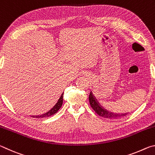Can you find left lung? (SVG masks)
<instances>
[{"label":"left lung","instance_id":"obj_1","mask_svg":"<svg viewBox=\"0 0 155 155\" xmlns=\"http://www.w3.org/2000/svg\"><path fill=\"white\" fill-rule=\"evenodd\" d=\"M89 101H90V103L91 108L94 110V111H95L98 115H100V116L104 117V118L115 119L117 118L118 117L125 116V115H127V114H114V113L107 111L106 109H103L101 106H100L98 101H97L96 99L94 98V96H93V94L91 92H90V96H89Z\"/></svg>","mask_w":155,"mask_h":155}]
</instances>
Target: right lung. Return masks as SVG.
<instances>
[{"label":"right lung","mask_w":155,"mask_h":155,"mask_svg":"<svg viewBox=\"0 0 155 155\" xmlns=\"http://www.w3.org/2000/svg\"><path fill=\"white\" fill-rule=\"evenodd\" d=\"M63 96H64V94H61V97H60V98L59 99L58 102H57L55 105L52 107V108L51 110H50L49 111L46 113V114L40 115H33L32 117H36V118H40V117H46L51 116V115H54V114H56V113L59 111V109L61 108V107L62 106Z\"/></svg>","instance_id":"obj_1"}]
</instances>
